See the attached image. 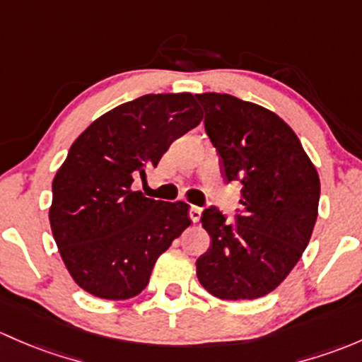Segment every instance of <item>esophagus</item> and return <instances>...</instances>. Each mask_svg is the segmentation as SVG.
Returning <instances> with one entry per match:
<instances>
[{"mask_svg": "<svg viewBox=\"0 0 362 362\" xmlns=\"http://www.w3.org/2000/svg\"><path fill=\"white\" fill-rule=\"evenodd\" d=\"M200 216H202V209L192 206L189 207V218H192L193 223H199L200 221Z\"/></svg>", "mask_w": 362, "mask_h": 362, "instance_id": "obj_1", "label": "esophagus"}]
</instances>
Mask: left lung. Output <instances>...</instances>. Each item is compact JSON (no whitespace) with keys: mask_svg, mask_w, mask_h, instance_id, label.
I'll return each instance as SVG.
<instances>
[{"mask_svg":"<svg viewBox=\"0 0 362 362\" xmlns=\"http://www.w3.org/2000/svg\"><path fill=\"white\" fill-rule=\"evenodd\" d=\"M206 132L221 156L225 181L242 182L235 223L214 206L202 212L211 245L197 277L219 300L272 293L308 245L317 219L320 182L293 129L274 111L230 94H197Z\"/></svg>","mask_w":362,"mask_h":362,"instance_id":"obj_1","label":"left lung"}]
</instances>
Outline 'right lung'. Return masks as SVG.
Here are the masks:
<instances>
[{
	"mask_svg": "<svg viewBox=\"0 0 362 362\" xmlns=\"http://www.w3.org/2000/svg\"><path fill=\"white\" fill-rule=\"evenodd\" d=\"M189 92L120 104L78 136L52 182V233L73 281L103 300H129L150 282L162 252L192 225L185 202L132 189L170 143L195 129Z\"/></svg>",
	"mask_w": 362,
	"mask_h": 362,
	"instance_id": "obj_1",
	"label": "right lung"
}]
</instances>
